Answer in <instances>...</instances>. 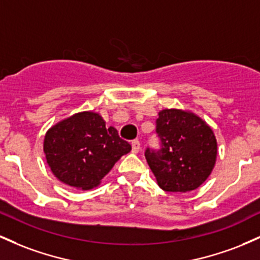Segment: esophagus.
<instances>
[{
  "label": "esophagus",
  "mask_w": 260,
  "mask_h": 260,
  "mask_svg": "<svg viewBox=\"0 0 260 260\" xmlns=\"http://www.w3.org/2000/svg\"><path fill=\"white\" fill-rule=\"evenodd\" d=\"M132 151L134 154H138L140 151V143L139 140H134L132 142Z\"/></svg>",
  "instance_id": "obj_1"
}]
</instances>
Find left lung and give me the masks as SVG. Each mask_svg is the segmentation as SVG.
I'll list each match as a JSON object with an SVG mask.
<instances>
[{
  "label": "left lung",
  "mask_w": 260,
  "mask_h": 260,
  "mask_svg": "<svg viewBox=\"0 0 260 260\" xmlns=\"http://www.w3.org/2000/svg\"><path fill=\"white\" fill-rule=\"evenodd\" d=\"M159 151L147 149L145 157L161 189L187 193L199 188L213 172L217 140L211 127L189 110L159 111Z\"/></svg>",
  "instance_id": "left-lung-1"
}]
</instances>
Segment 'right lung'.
Here are the masks:
<instances>
[{"label":"right lung","mask_w":260,"mask_h":260,"mask_svg":"<svg viewBox=\"0 0 260 260\" xmlns=\"http://www.w3.org/2000/svg\"><path fill=\"white\" fill-rule=\"evenodd\" d=\"M131 149L117 129L107 127L95 111L77 112L58 121L47 129L44 138L45 159L53 176L82 190L99 186Z\"/></svg>","instance_id":"obj_1"}]
</instances>
